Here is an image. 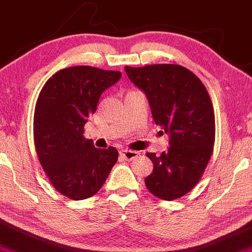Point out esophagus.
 I'll return each mask as SVG.
<instances>
[{
    "label": "esophagus",
    "mask_w": 252,
    "mask_h": 252,
    "mask_svg": "<svg viewBox=\"0 0 252 252\" xmlns=\"http://www.w3.org/2000/svg\"><path fill=\"white\" fill-rule=\"evenodd\" d=\"M119 156L122 157V159L124 160H133L135 158L139 156V153L136 151H131V150H122L119 152Z\"/></svg>",
    "instance_id": "esophagus-1"
}]
</instances>
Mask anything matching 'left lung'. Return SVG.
Masks as SVG:
<instances>
[{"mask_svg": "<svg viewBox=\"0 0 252 252\" xmlns=\"http://www.w3.org/2000/svg\"><path fill=\"white\" fill-rule=\"evenodd\" d=\"M124 70L146 95L156 124L169 135L170 147L160 156L147 152L153 171L145 184L157 198L177 199L198 184L213 155L215 116L209 93L184 66L158 63Z\"/></svg>", "mask_w": 252, "mask_h": 252, "instance_id": "1", "label": "left lung"}]
</instances>
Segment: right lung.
Listing matches in <instances>:
<instances>
[{
	"label": "right lung",
	"instance_id": "add662e5",
	"mask_svg": "<svg viewBox=\"0 0 252 252\" xmlns=\"http://www.w3.org/2000/svg\"><path fill=\"white\" fill-rule=\"evenodd\" d=\"M121 77L118 71L73 66L54 73L39 93L33 116L36 152L54 189L70 199L94 195L118 159L115 147L96 148L83 136V128L102 93Z\"/></svg>",
	"mask_w": 252,
	"mask_h": 252
}]
</instances>
